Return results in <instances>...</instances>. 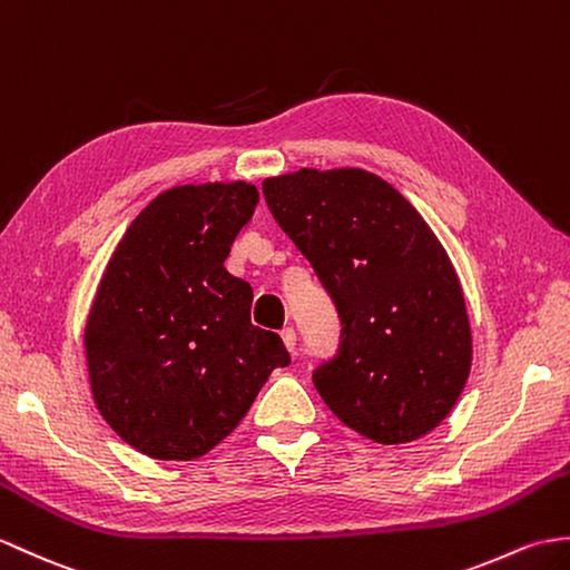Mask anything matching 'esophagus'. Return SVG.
Returning <instances> with one entry per match:
<instances>
[{
    "label": "esophagus",
    "instance_id": "obj_1",
    "mask_svg": "<svg viewBox=\"0 0 570 570\" xmlns=\"http://www.w3.org/2000/svg\"><path fill=\"white\" fill-rule=\"evenodd\" d=\"M282 340H284V345H286V350L288 352H294L296 350V330L294 327H284L282 330Z\"/></svg>",
    "mask_w": 570,
    "mask_h": 570
}]
</instances>
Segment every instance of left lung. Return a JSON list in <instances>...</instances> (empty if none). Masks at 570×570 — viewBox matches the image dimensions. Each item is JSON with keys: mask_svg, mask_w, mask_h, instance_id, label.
Listing matches in <instances>:
<instances>
[{"mask_svg": "<svg viewBox=\"0 0 570 570\" xmlns=\"http://www.w3.org/2000/svg\"><path fill=\"white\" fill-rule=\"evenodd\" d=\"M262 191L342 325L335 356L313 372L321 399L379 444L432 432L464 391L471 327L430 225L366 169H298Z\"/></svg>", "mask_w": 570, "mask_h": 570, "instance_id": "obj_1", "label": "left lung"}]
</instances>
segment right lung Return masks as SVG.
Instances as JSON below:
<instances>
[{
    "label": "right lung",
    "instance_id": "add662e5",
    "mask_svg": "<svg viewBox=\"0 0 570 570\" xmlns=\"http://www.w3.org/2000/svg\"><path fill=\"white\" fill-rule=\"evenodd\" d=\"M257 204L247 181L169 189L128 225L101 276L85 330L91 393L153 459L210 452L291 364L282 337L249 323L253 288L223 267Z\"/></svg>",
    "mask_w": 570,
    "mask_h": 570
}]
</instances>
